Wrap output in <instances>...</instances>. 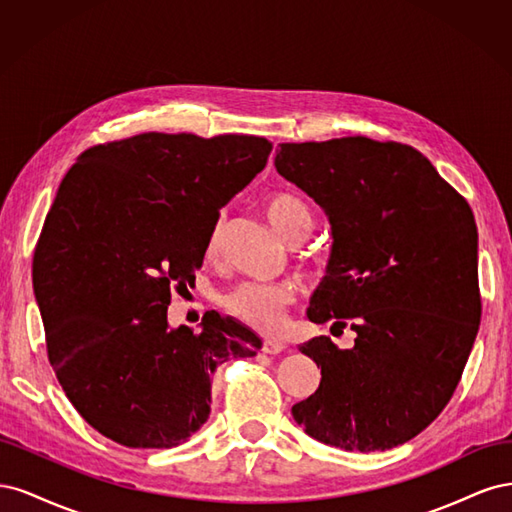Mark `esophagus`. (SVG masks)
<instances>
[{
    "label": "esophagus",
    "instance_id": "esophagus-1",
    "mask_svg": "<svg viewBox=\"0 0 512 512\" xmlns=\"http://www.w3.org/2000/svg\"><path fill=\"white\" fill-rule=\"evenodd\" d=\"M286 350V344L280 342V339H265V344H262V352L265 354H280Z\"/></svg>",
    "mask_w": 512,
    "mask_h": 512
}]
</instances>
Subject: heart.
<instances>
[{"instance_id":"b5f03b06","label":"heart","mask_w":512,"mask_h":512,"mask_svg":"<svg viewBox=\"0 0 512 512\" xmlns=\"http://www.w3.org/2000/svg\"><path fill=\"white\" fill-rule=\"evenodd\" d=\"M262 211H265L271 226L280 235L290 241H303L314 228V215L299 196L288 192H273L262 200ZM222 224L213 226L209 237V254H215L220 243ZM297 299V288L288 282L280 284H258L243 282L224 294V307L228 312L239 318L241 322L250 324L252 329L262 333L282 331L286 320V309Z\"/></svg>"}]
</instances>
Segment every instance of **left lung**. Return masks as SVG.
Segmentation results:
<instances>
[{
	"mask_svg": "<svg viewBox=\"0 0 512 512\" xmlns=\"http://www.w3.org/2000/svg\"><path fill=\"white\" fill-rule=\"evenodd\" d=\"M277 173L327 211L333 247L307 318L356 333L299 346L320 386L292 416L344 451L412 440L451 401L480 324L470 205L410 145L367 136L282 143Z\"/></svg>",
	"mask_w": 512,
	"mask_h": 512,
	"instance_id": "8db88e82",
	"label": "left lung"
}]
</instances>
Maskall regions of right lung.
<instances>
[{"label":"right lung","instance_id":"right-lung-1","mask_svg":"<svg viewBox=\"0 0 512 512\" xmlns=\"http://www.w3.org/2000/svg\"><path fill=\"white\" fill-rule=\"evenodd\" d=\"M262 136L143 132L89 147L61 181L34 252L46 354L70 404L128 448H173L211 412L222 363L262 342L209 312L168 329L170 288L203 267L220 209L262 168Z\"/></svg>","mask_w":512,"mask_h":512}]
</instances>
